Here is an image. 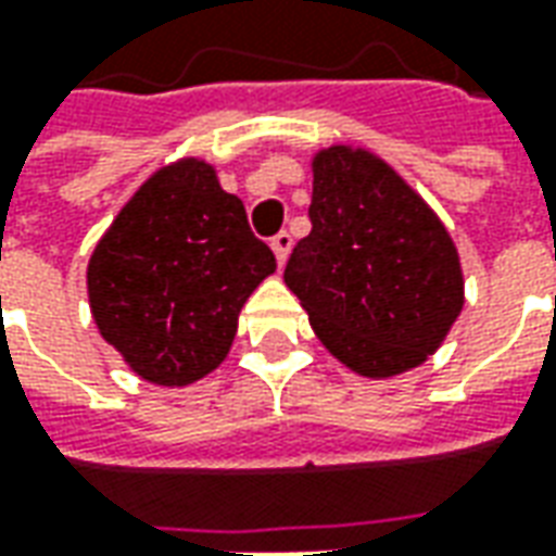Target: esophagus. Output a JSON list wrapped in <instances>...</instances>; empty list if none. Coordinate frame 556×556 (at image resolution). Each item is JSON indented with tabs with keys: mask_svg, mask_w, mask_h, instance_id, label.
Listing matches in <instances>:
<instances>
[{
	"mask_svg": "<svg viewBox=\"0 0 556 556\" xmlns=\"http://www.w3.org/2000/svg\"><path fill=\"white\" fill-rule=\"evenodd\" d=\"M270 250H274V255H277V265H286V258H289V253H291L289 231H279L277 238L270 241Z\"/></svg>",
	"mask_w": 556,
	"mask_h": 556,
	"instance_id": "esophagus-1",
	"label": "esophagus"
}]
</instances>
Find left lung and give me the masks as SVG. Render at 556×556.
Segmentation results:
<instances>
[{"label":"left lung","instance_id":"8db88e82","mask_svg":"<svg viewBox=\"0 0 556 556\" xmlns=\"http://www.w3.org/2000/svg\"><path fill=\"white\" fill-rule=\"evenodd\" d=\"M309 219L286 286L321 345L375 381L426 363L465 306V274L441 217L378 154L330 146L313 157Z\"/></svg>","mask_w":556,"mask_h":556}]
</instances>
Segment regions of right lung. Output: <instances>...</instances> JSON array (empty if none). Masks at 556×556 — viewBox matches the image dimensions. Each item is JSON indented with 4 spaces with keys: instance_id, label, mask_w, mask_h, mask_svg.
Segmentation results:
<instances>
[{
    "instance_id": "1",
    "label": "right lung",
    "mask_w": 556,
    "mask_h": 556,
    "mask_svg": "<svg viewBox=\"0 0 556 556\" xmlns=\"http://www.w3.org/2000/svg\"><path fill=\"white\" fill-rule=\"evenodd\" d=\"M274 270L217 169L181 157L127 199L94 247L91 318L142 381L187 387L226 361L241 306Z\"/></svg>"
}]
</instances>
